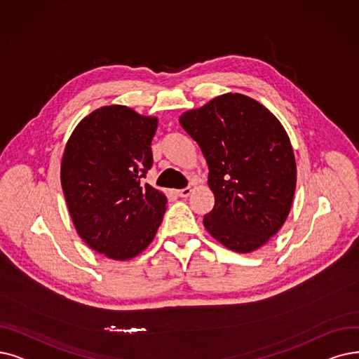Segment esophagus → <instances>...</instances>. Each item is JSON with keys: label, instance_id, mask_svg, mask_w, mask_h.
<instances>
[{"label": "esophagus", "instance_id": "1", "mask_svg": "<svg viewBox=\"0 0 359 359\" xmlns=\"http://www.w3.org/2000/svg\"><path fill=\"white\" fill-rule=\"evenodd\" d=\"M191 194V189L190 187H185L182 190H178V196L180 197H189Z\"/></svg>", "mask_w": 359, "mask_h": 359}]
</instances>
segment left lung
Masks as SVG:
<instances>
[{
	"label": "left lung",
	"instance_id": "obj_1",
	"mask_svg": "<svg viewBox=\"0 0 359 359\" xmlns=\"http://www.w3.org/2000/svg\"><path fill=\"white\" fill-rule=\"evenodd\" d=\"M208 168L213 209L203 224L228 249L249 253L278 233L290 212L296 162L287 133L256 100L224 94L181 114Z\"/></svg>",
	"mask_w": 359,
	"mask_h": 359
}]
</instances>
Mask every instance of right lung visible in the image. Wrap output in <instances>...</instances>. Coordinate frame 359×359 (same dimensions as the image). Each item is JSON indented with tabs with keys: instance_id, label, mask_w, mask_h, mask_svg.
Wrapping results in <instances>:
<instances>
[{
	"instance_id": "1",
	"label": "right lung",
	"mask_w": 359,
	"mask_h": 359,
	"mask_svg": "<svg viewBox=\"0 0 359 359\" xmlns=\"http://www.w3.org/2000/svg\"><path fill=\"white\" fill-rule=\"evenodd\" d=\"M157 118L106 106L82 119L62 159V189L81 238L126 261L153 241L166 210L163 193L142 182L153 166Z\"/></svg>"
}]
</instances>
